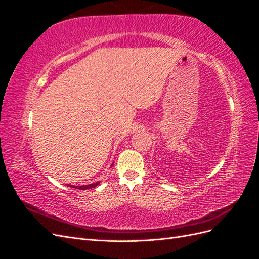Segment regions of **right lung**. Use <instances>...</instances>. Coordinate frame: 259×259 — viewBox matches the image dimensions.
<instances>
[{
    "instance_id": "obj_1",
    "label": "right lung",
    "mask_w": 259,
    "mask_h": 259,
    "mask_svg": "<svg viewBox=\"0 0 259 259\" xmlns=\"http://www.w3.org/2000/svg\"><path fill=\"white\" fill-rule=\"evenodd\" d=\"M113 165V163L111 164V166ZM97 185H99V182L97 183H93V184H90V185H83V186H70L72 188H75V189H80V190H86V189H92V188H95Z\"/></svg>"
}]
</instances>
